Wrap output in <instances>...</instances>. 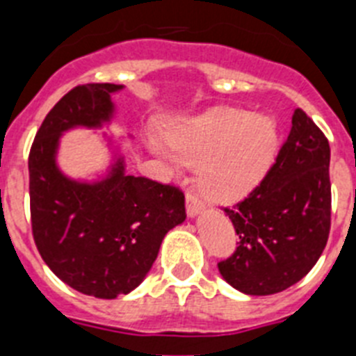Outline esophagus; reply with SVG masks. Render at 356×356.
Here are the masks:
<instances>
[{"label": "esophagus", "instance_id": "esophagus-1", "mask_svg": "<svg viewBox=\"0 0 356 356\" xmlns=\"http://www.w3.org/2000/svg\"><path fill=\"white\" fill-rule=\"evenodd\" d=\"M203 209H205V205L201 203L200 197H197L196 194L188 193L187 194V213H188V217H196L197 213L203 212Z\"/></svg>", "mask_w": 356, "mask_h": 356}]
</instances>
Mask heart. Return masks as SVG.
Here are the masks:
<instances>
[{"label":"heart","instance_id":"heart-1","mask_svg":"<svg viewBox=\"0 0 356 356\" xmlns=\"http://www.w3.org/2000/svg\"><path fill=\"white\" fill-rule=\"evenodd\" d=\"M169 149L149 140L172 172L197 165L201 193L229 203L250 194L269 172L278 151L271 118L234 106H217L175 121L165 130Z\"/></svg>","mask_w":356,"mask_h":356}]
</instances>
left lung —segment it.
Here are the masks:
<instances>
[{"mask_svg":"<svg viewBox=\"0 0 356 356\" xmlns=\"http://www.w3.org/2000/svg\"><path fill=\"white\" fill-rule=\"evenodd\" d=\"M225 213L238 246L217 267L237 291L276 294L316 266L330 234V144L303 110H294L291 134L266 178Z\"/></svg>","mask_w":356,"mask_h":356,"instance_id":"obj_1","label":"left lung"}]
</instances>
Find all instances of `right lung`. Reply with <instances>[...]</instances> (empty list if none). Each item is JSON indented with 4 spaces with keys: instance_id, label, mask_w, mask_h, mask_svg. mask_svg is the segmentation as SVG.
Returning <instances> with one entry per match:
<instances>
[{
    "instance_id": "right-lung-1",
    "label": "right lung",
    "mask_w": 356,
    "mask_h": 356,
    "mask_svg": "<svg viewBox=\"0 0 356 356\" xmlns=\"http://www.w3.org/2000/svg\"><path fill=\"white\" fill-rule=\"evenodd\" d=\"M115 83L69 90L40 124L28 159L31 229L37 250L58 278L81 294L114 300L143 284L169 229L185 221L180 188L127 175L119 146L103 134L112 162L94 180L58 165L62 135L102 130L115 115Z\"/></svg>"
}]
</instances>
